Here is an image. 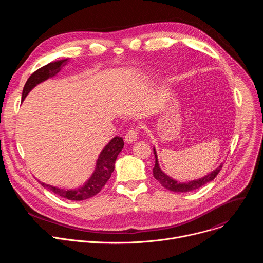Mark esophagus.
<instances>
[{
    "label": "esophagus",
    "mask_w": 263,
    "mask_h": 263,
    "mask_svg": "<svg viewBox=\"0 0 263 263\" xmlns=\"http://www.w3.org/2000/svg\"><path fill=\"white\" fill-rule=\"evenodd\" d=\"M137 136H138V133H137V130L136 129H130L126 136H125V141L127 143H132L134 142L136 139H137Z\"/></svg>",
    "instance_id": "esophagus-1"
}]
</instances>
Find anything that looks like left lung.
<instances>
[{"label":"left lung","instance_id":"left-lung-1","mask_svg":"<svg viewBox=\"0 0 263 263\" xmlns=\"http://www.w3.org/2000/svg\"><path fill=\"white\" fill-rule=\"evenodd\" d=\"M153 149H154V155H155V166L153 168V176L164 187V189H166L171 192L187 193V192H192V191L198 190V189H200V187H202L203 185L212 181L217 176V174L219 173V171L222 167V163H220V165L218 167H216L213 172H211L210 174H208L207 176H205L203 178L193 180V181L186 182V183H180V182L174 180L172 177L167 176L166 174H164L161 171V168L159 167V164H158V159H157V154H156L155 147Z\"/></svg>","mask_w":263,"mask_h":263}]
</instances>
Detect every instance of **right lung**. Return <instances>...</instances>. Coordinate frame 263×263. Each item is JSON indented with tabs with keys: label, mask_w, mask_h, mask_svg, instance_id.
I'll return each instance as SVG.
<instances>
[{
	"label": "right lung",
	"mask_w": 263,
	"mask_h": 263,
	"mask_svg": "<svg viewBox=\"0 0 263 263\" xmlns=\"http://www.w3.org/2000/svg\"><path fill=\"white\" fill-rule=\"evenodd\" d=\"M66 61L67 59L51 62L39 68L36 71H34L29 77V79L27 80L24 86L22 100H24L27 97V95L31 91V89L35 87L37 84H40L43 81H46L47 79L52 78L55 76V74H57L62 68V66L66 64ZM123 147H124V140L122 137L116 136L115 138H112L110 142L103 148V151L101 152L97 160L96 170L92 176L87 180V182L82 187H80L78 190L66 191V190L58 189V187H54L52 185L46 184L41 181L40 183L42 184V186L45 187V189L70 201H83V200L92 198L101 192V190L105 186L107 181L110 179L112 172L115 171V163L118 158V155L120 154Z\"/></svg>",
	"instance_id": "right-lung-1"
}]
</instances>
